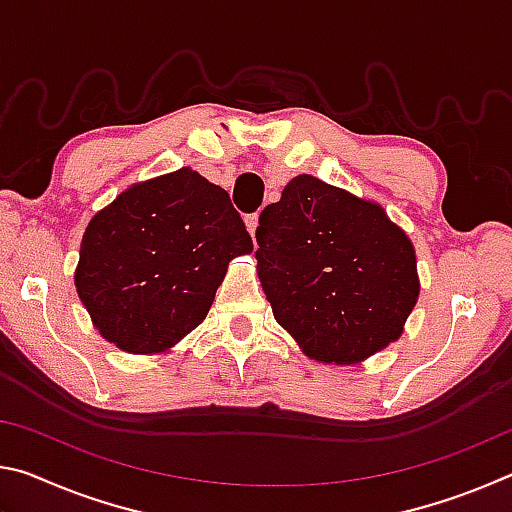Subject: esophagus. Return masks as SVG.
Segmentation results:
<instances>
[{"mask_svg": "<svg viewBox=\"0 0 512 512\" xmlns=\"http://www.w3.org/2000/svg\"><path fill=\"white\" fill-rule=\"evenodd\" d=\"M257 225H259V216H257V214H248V216H246V228H248V232H250V237H255Z\"/></svg>", "mask_w": 512, "mask_h": 512, "instance_id": "esophagus-1", "label": "esophagus"}]
</instances>
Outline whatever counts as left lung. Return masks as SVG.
<instances>
[{"label":"left lung","instance_id":"obj_1","mask_svg":"<svg viewBox=\"0 0 512 512\" xmlns=\"http://www.w3.org/2000/svg\"><path fill=\"white\" fill-rule=\"evenodd\" d=\"M255 237L273 316L309 359L350 366L400 339L420 280L384 207L302 173L264 207Z\"/></svg>","mask_w":512,"mask_h":512}]
</instances>
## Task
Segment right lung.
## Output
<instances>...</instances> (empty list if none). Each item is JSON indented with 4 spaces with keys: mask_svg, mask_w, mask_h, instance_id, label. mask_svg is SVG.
Returning a JSON list of instances; mask_svg holds the SVG:
<instances>
[{
    "mask_svg": "<svg viewBox=\"0 0 512 512\" xmlns=\"http://www.w3.org/2000/svg\"><path fill=\"white\" fill-rule=\"evenodd\" d=\"M248 253L253 239L228 192L183 167L92 216L74 284L103 339L158 354L203 323L228 264Z\"/></svg>",
    "mask_w": 512,
    "mask_h": 512,
    "instance_id": "add662e5",
    "label": "right lung"
}]
</instances>
